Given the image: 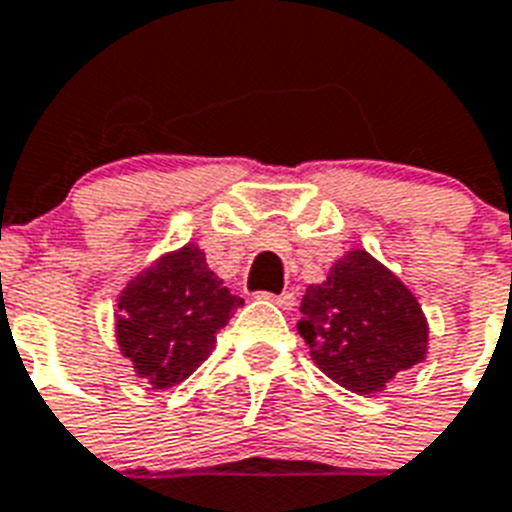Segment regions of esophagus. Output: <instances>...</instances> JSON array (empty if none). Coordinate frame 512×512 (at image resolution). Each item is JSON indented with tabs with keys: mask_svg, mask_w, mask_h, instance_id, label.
<instances>
[{
	"mask_svg": "<svg viewBox=\"0 0 512 512\" xmlns=\"http://www.w3.org/2000/svg\"><path fill=\"white\" fill-rule=\"evenodd\" d=\"M261 298H269V301L280 306V309H293V306H296V296H293L290 290H285V293H280V296H272V293H261Z\"/></svg>",
	"mask_w": 512,
	"mask_h": 512,
	"instance_id": "obj_1",
	"label": "esophagus"
}]
</instances>
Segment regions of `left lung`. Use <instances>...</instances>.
<instances>
[{
  "mask_svg": "<svg viewBox=\"0 0 512 512\" xmlns=\"http://www.w3.org/2000/svg\"><path fill=\"white\" fill-rule=\"evenodd\" d=\"M296 330L314 365L354 394H378L428 354V320L418 298L365 248L335 261L309 285Z\"/></svg>",
  "mask_w": 512,
  "mask_h": 512,
  "instance_id": "left-lung-1",
  "label": "left lung"
}]
</instances>
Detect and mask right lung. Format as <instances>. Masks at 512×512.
Instances as JSON below:
<instances>
[{"label": "right lung", "mask_w": 512, "mask_h": 512, "mask_svg": "<svg viewBox=\"0 0 512 512\" xmlns=\"http://www.w3.org/2000/svg\"><path fill=\"white\" fill-rule=\"evenodd\" d=\"M116 343L137 378L171 388L214 351L216 333L243 298L211 272L198 243L163 253L116 298Z\"/></svg>", "instance_id": "obj_1"}]
</instances>
